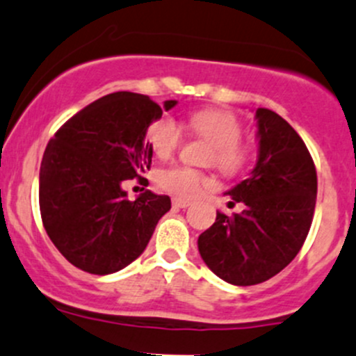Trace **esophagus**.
Here are the masks:
<instances>
[{
  "label": "esophagus",
  "instance_id": "obj_1",
  "mask_svg": "<svg viewBox=\"0 0 356 356\" xmlns=\"http://www.w3.org/2000/svg\"><path fill=\"white\" fill-rule=\"evenodd\" d=\"M172 204H174L175 208H188L191 201L184 200V197H174V200H172Z\"/></svg>",
  "mask_w": 356,
  "mask_h": 356
}]
</instances>
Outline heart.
Masks as SVG:
<instances>
[{"label": "heart", "mask_w": 356, "mask_h": 356, "mask_svg": "<svg viewBox=\"0 0 356 356\" xmlns=\"http://www.w3.org/2000/svg\"><path fill=\"white\" fill-rule=\"evenodd\" d=\"M188 128L194 136L211 145L208 162L222 174L235 175L245 167L249 148L241 143L242 124L234 114L215 109L197 111L189 115ZM147 140L159 159H167L182 143V131L174 119L163 115L149 124ZM156 184L175 196L193 197L208 184V177L194 168L174 165L159 172Z\"/></svg>", "instance_id": "heart-1"}]
</instances>
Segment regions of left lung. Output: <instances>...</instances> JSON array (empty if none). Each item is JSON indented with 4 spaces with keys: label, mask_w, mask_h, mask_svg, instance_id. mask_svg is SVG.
<instances>
[{
    "label": "left lung",
    "mask_w": 356,
    "mask_h": 356,
    "mask_svg": "<svg viewBox=\"0 0 356 356\" xmlns=\"http://www.w3.org/2000/svg\"><path fill=\"white\" fill-rule=\"evenodd\" d=\"M257 162L245 181L228 191L244 209L216 220L197 238L207 266L237 286L263 283L293 261L312 223L317 174L297 131L276 112L259 107Z\"/></svg>",
    "instance_id": "1"
}]
</instances>
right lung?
Instances as JSON below:
<instances>
[{"label":"right lung","mask_w":356,"mask_h":356,"mask_svg":"<svg viewBox=\"0 0 356 356\" xmlns=\"http://www.w3.org/2000/svg\"><path fill=\"white\" fill-rule=\"evenodd\" d=\"M163 109L141 93L115 92L95 100L61 126L44 152L39 204L44 228L73 266L111 275L147 249L170 197L145 191L128 200L122 182L141 177L152 165L145 143Z\"/></svg>","instance_id":"add662e5"}]
</instances>
